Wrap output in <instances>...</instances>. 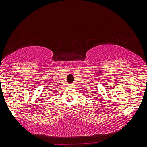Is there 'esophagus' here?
Wrapping results in <instances>:
<instances>
[{"mask_svg": "<svg viewBox=\"0 0 147 147\" xmlns=\"http://www.w3.org/2000/svg\"><path fill=\"white\" fill-rule=\"evenodd\" d=\"M68 86H69V88L74 87V84H68Z\"/></svg>", "mask_w": 147, "mask_h": 147, "instance_id": "obj_1", "label": "esophagus"}]
</instances>
